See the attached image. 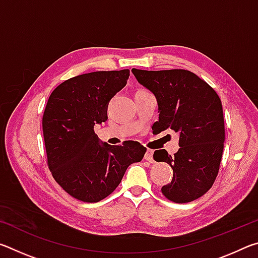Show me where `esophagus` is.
<instances>
[{
	"mask_svg": "<svg viewBox=\"0 0 258 258\" xmlns=\"http://www.w3.org/2000/svg\"><path fill=\"white\" fill-rule=\"evenodd\" d=\"M152 155H154V151L150 150V149H148L147 152H146V155H145V159L148 160V161H150V163H152V161H154V158H152Z\"/></svg>",
	"mask_w": 258,
	"mask_h": 258,
	"instance_id": "34e87169",
	"label": "esophagus"
}]
</instances>
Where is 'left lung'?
I'll return each mask as SVG.
<instances>
[{
	"instance_id": "obj_1",
	"label": "left lung",
	"mask_w": 258,
	"mask_h": 258,
	"mask_svg": "<svg viewBox=\"0 0 258 258\" xmlns=\"http://www.w3.org/2000/svg\"><path fill=\"white\" fill-rule=\"evenodd\" d=\"M140 84L155 94L159 119L152 130L171 128L180 135V149L171 156L157 150L156 161L173 168V180L161 187L166 198L190 203L211 189L217 176L224 148V118L221 99L213 87L184 69H132Z\"/></svg>"
}]
</instances>
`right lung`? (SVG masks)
Segmentation results:
<instances>
[{"label":"right lung","instance_id":"right-lung-1","mask_svg":"<svg viewBox=\"0 0 258 258\" xmlns=\"http://www.w3.org/2000/svg\"><path fill=\"white\" fill-rule=\"evenodd\" d=\"M128 76V69L83 74L61 83L47 100L42 120L47 164L56 183L81 202L108 197L147 151L135 141L110 146L94 133Z\"/></svg>","mask_w":258,"mask_h":258}]
</instances>
